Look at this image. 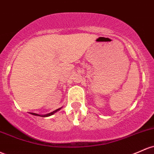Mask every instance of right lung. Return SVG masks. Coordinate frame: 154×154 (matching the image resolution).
Here are the masks:
<instances>
[{
    "instance_id": "right-lung-1",
    "label": "right lung",
    "mask_w": 154,
    "mask_h": 154,
    "mask_svg": "<svg viewBox=\"0 0 154 154\" xmlns=\"http://www.w3.org/2000/svg\"><path fill=\"white\" fill-rule=\"evenodd\" d=\"M59 109H56V110L53 111V112H52L49 113V114L45 115V116H44V117H47V116H52V115H53V114H54V113H55V112H57V111H58V110H59ZM30 114H32V115H34V116H40V115H38V114H36V113H30Z\"/></svg>"
}]
</instances>
